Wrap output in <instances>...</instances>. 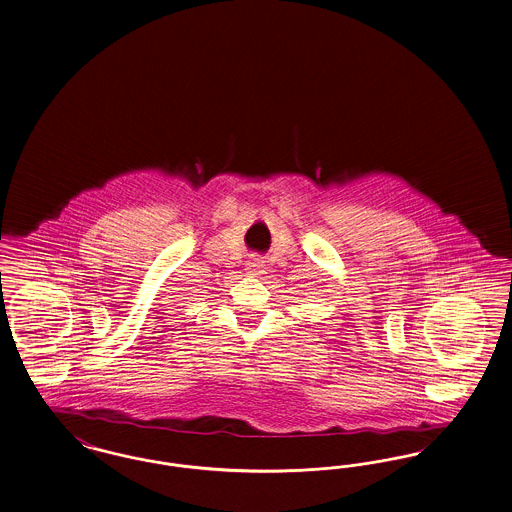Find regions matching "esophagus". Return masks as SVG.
Wrapping results in <instances>:
<instances>
[{
	"mask_svg": "<svg viewBox=\"0 0 512 512\" xmlns=\"http://www.w3.org/2000/svg\"><path fill=\"white\" fill-rule=\"evenodd\" d=\"M266 264H264V260L260 258V256H252L248 262H246V269H248V273L250 275H262L266 268H264Z\"/></svg>",
	"mask_w": 512,
	"mask_h": 512,
	"instance_id": "esophagus-1",
	"label": "esophagus"
}]
</instances>
